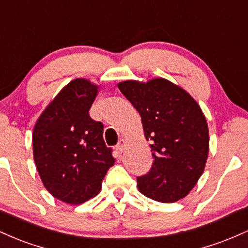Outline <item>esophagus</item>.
Masks as SVG:
<instances>
[{"label":"esophagus","mask_w":248,"mask_h":248,"mask_svg":"<svg viewBox=\"0 0 248 248\" xmlns=\"http://www.w3.org/2000/svg\"><path fill=\"white\" fill-rule=\"evenodd\" d=\"M124 147H126V141H124V139H120L118 142V146H116V148H118L119 152H122V150L124 149Z\"/></svg>","instance_id":"obj_1"}]
</instances>
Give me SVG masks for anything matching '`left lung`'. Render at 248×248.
<instances>
[{
    "mask_svg": "<svg viewBox=\"0 0 248 248\" xmlns=\"http://www.w3.org/2000/svg\"><path fill=\"white\" fill-rule=\"evenodd\" d=\"M118 86L140 113L144 135L153 141L154 163L138 177L140 192L161 203L186 197L203 173L209 154V129L199 105L163 78Z\"/></svg>",
    "mask_w": 248,
    "mask_h": 248,
    "instance_id": "8db88e82",
    "label": "left lung"
}]
</instances>
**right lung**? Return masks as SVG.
<instances>
[{"mask_svg": "<svg viewBox=\"0 0 248 248\" xmlns=\"http://www.w3.org/2000/svg\"><path fill=\"white\" fill-rule=\"evenodd\" d=\"M98 86L86 79L67 84L33 128V160L43 184L55 198L78 205L100 191L114 164L104 124L90 116Z\"/></svg>", "mask_w": 248, "mask_h": 248, "instance_id": "add662e5", "label": "right lung"}]
</instances>
